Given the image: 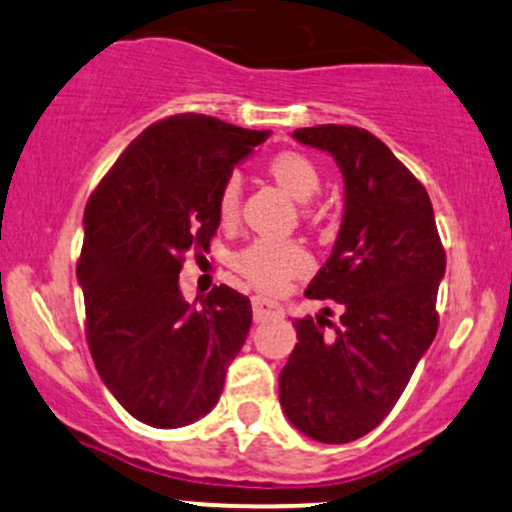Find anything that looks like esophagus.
I'll return each instance as SVG.
<instances>
[{
	"label": "esophagus",
	"mask_w": 512,
	"mask_h": 512,
	"mask_svg": "<svg viewBox=\"0 0 512 512\" xmlns=\"http://www.w3.org/2000/svg\"><path fill=\"white\" fill-rule=\"evenodd\" d=\"M284 310L281 305H276L274 301H267L262 296H252V315H255V322H264L269 317H279Z\"/></svg>",
	"instance_id": "34e87169"
}]
</instances>
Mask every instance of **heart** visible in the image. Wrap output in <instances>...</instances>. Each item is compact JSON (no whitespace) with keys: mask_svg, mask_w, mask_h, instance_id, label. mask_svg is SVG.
<instances>
[{"mask_svg":"<svg viewBox=\"0 0 512 512\" xmlns=\"http://www.w3.org/2000/svg\"><path fill=\"white\" fill-rule=\"evenodd\" d=\"M267 173L284 192H289L298 202H308L320 192L322 175L317 163L301 151H279L267 161ZM240 187L238 175H228L221 182L216 197V214L221 223L231 226L240 216ZM308 216V214H305ZM236 269L257 289L276 293L284 289L293 276H301L310 269V255L296 240H252L248 248L236 255Z\"/></svg>","mask_w":512,"mask_h":512,"instance_id":"b5f03b06","label":"heart"}]
</instances>
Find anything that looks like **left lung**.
<instances>
[{"label":"left lung","mask_w":512,"mask_h":512,"mask_svg":"<svg viewBox=\"0 0 512 512\" xmlns=\"http://www.w3.org/2000/svg\"><path fill=\"white\" fill-rule=\"evenodd\" d=\"M293 137L332 154L344 175L337 243L305 289L342 315L339 325L322 315L293 322L298 342L279 373V399L305 436L351 443L383 424L436 337L445 250L426 187L375 134L317 125Z\"/></svg>","instance_id":"8db88e82"}]
</instances>
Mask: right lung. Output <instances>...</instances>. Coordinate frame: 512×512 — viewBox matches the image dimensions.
<instances>
[{
  "label": "right lung",
  "instance_id": "right-lung-1",
  "mask_svg": "<svg viewBox=\"0 0 512 512\" xmlns=\"http://www.w3.org/2000/svg\"><path fill=\"white\" fill-rule=\"evenodd\" d=\"M269 132L180 113L154 122L91 192L76 276L98 375L134 419L156 428L197 421L219 402L250 332V298L214 286L182 301L185 252L211 245L221 182Z\"/></svg>",
  "mask_w": 512,
  "mask_h": 512
}]
</instances>
